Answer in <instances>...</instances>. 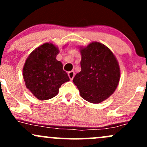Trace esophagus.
<instances>
[{"label":"esophagus","mask_w":147,"mask_h":147,"mask_svg":"<svg viewBox=\"0 0 147 147\" xmlns=\"http://www.w3.org/2000/svg\"><path fill=\"white\" fill-rule=\"evenodd\" d=\"M68 77H69V78H70V80H72V79L74 78V77H75V72L74 71L69 72L68 73Z\"/></svg>","instance_id":"1"}]
</instances>
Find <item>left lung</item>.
I'll list each match as a JSON object with an SVG mask.
<instances>
[{"instance_id": "1", "label": "left lung", "mask_w": 147, "mask_h": 147, "mask_svg": "<svg viewBox=\"0 0 147 147\" xmlns=\"http://www.w3.org/2000/svg\"><path fill=\"white\" fill-rule=\"evenodd\" d=\"M79 48L82 70L74 77L73 83L82 98L99 104L117 88L120 79L119 63L110 49L99 42H92Z\"/></svg>"}]
</instances>
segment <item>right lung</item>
<instances>
[{
  "instance_id": "add662e5",
  "label": "right lung",
  "mask_w": 147,
  "mask_h": 147,
  "mask_svg": "<svg viewBox=\"0 0 147 147\" xmlns=\"http://www.w3.org/2000/svg\"><path fill=\"white\" fill-rule=\"evenodd\" d=\"M59 52L58 47L45 43L34 50L25 61L23 68L25 86L39 100L55 97L61 86L70 81L63 64L56 59Z\"/></svg>"
}]
</instances>
